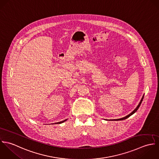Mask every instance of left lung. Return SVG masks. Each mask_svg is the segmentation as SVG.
I'll return each mask as SVG.
<instances>
[{"instance_id": "8db88e82", "label": "left lung", "mask_w": 159, "mask_h": 159, "mask_svg": "<svg viewBox=\"0 0 159 159\" xmlns=\"http://www.w3.org/2000/svg\"><path fill=\"white\" fill-rule=\"evenodd\" d=\"M143 98H144V95L143 96V98H141V101H140V102L139 103V104L138 105V106L136 107V109L133 111V112H131V113H130L129 114H128V116H125V117H123V118H121V119H114V120H125V119H126L127 118H128L129 116H131V115H133L134 113H135L136 111H137V110L138 109V108L139 107V106H140V105H141V102H142V101H143Z\"/></svg>"}]
</instances>
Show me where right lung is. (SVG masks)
Segmentation results:
<instances>
[{
  "mask_svg": "<svg viewBox=\"0 0 159 159\" xmlns=\"http://www.w3.org/2000/svg\"><path fill=\"white\" fill-rule=\"evenodd\" d=\"M67 120V119H66V120H64L63 121H61V122H57V124H61V123H63L64 122H65V121H66Z\"/></svg>",
  "mask_w": 159,
  "mask_h": 159,
  "instance_id": "right-lung-1",
  "label": "right lung"
}]
</instances>
